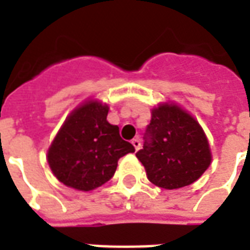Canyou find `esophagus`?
<instances>
[{"label": "esophagus", "instance_id": "obj_1", "mask_svg": "<svg viewBox=\"0 0 250 250\" xmlns=\"http://www.w3.org/2000/svg\"><path fill=\"white\" fill-rule=\"evenodd\" d=\"M131 143H132V146L135 147V150H139V148H141V141H139V138H134V139L131 141Z\"/></svg>", "mask_w": 250, "mask_h": 250}]
</instances>
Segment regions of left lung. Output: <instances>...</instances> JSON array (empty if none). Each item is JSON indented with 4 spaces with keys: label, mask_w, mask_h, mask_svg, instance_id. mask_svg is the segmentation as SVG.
Here are the masks:
<instances>
[{
    "label": "left lung",
    "mask_w": 250,
    "mask_h": 250,
    "mask_svg": "<svg viewBox=\"0 0 250 250\" xmlns=\"http://www.w3.org/2000/svg\"><path fill=\"white\" fill-rule=\"evenodd\" d=\"M136 158L151 184L174 190L191 185L206 171L211 151L198 122L178 104L167 102L151 109L145 145Z\"/></svg>",
    "instance_id": "8db88e82"
}]
</instances>
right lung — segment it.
Masks as SVG:
<instances>
[{
    "label": "right lung",
    "instance_id": "right-lung-1",
    "mask_svg": "<svg viewBox=\"0 0 250 250\" xmlns=\"http://www.w3.org/2000/svg\"><path fill=\"white\" fill-rule=\"evenodd\" d=\"M108 105L95 99L66 116L48 148V163L62 184L91 191L112 178L118 161L135 148L123 141L119 127L108 123Z\"/></svg>",
    "mask_w": 250,
    "mask_h": 250
}]
</instances>
